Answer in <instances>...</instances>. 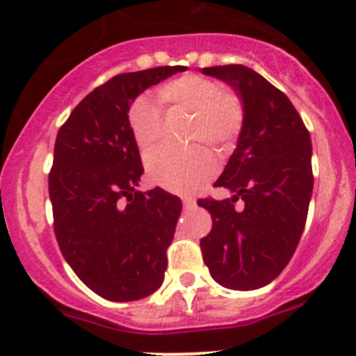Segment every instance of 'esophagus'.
Returning a JSON list of instances; mask_svg holds the SVG:
<instances>
[{
  "mask_svg": "<svg viewBox=\"0 0 356 356\" xmlns=\"http://www.w3.org/2000/svg\"><path fill=\"white\" fill-rule=\"evenodd\" d=\"M196 206H197L196 199H193V197H184L183 199V207L186 209V211H191V209H194Z\"/></svg>",
  "mask_w": 356,
  "mask_h": 356,
  "instance_id": "34e87169",
  "label": "esophagus"
}]
</instances>
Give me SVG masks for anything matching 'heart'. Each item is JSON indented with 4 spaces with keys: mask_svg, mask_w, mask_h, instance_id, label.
Here are the masks:
<instances>
[{
    "mask_svg": "<svg viewBox=\"0 0 356 356\" xmlns=\"http://www.w3.org/2000/svg\"><path fill=\"white\" fill-rule=\"evenodd\" d=\"M160 110L167 115L191 118L188 140L204 143L225 154L236 143L245 124V106L240 97L227 92L222 82L202 74H183L165 82L157 92ZM131 134L140 154L147 155L162 138V116L147 99L139 97L128 111ZM150 181L167 191L193 194L206 186L217 173V159L204 146L186 154L157 150L145 162Z\"/></svg>",
    "mask_w": 356,
    "mask_h": 356,
    "instance_id": "obj_1",
    "label": "heart"
}]
</instances>
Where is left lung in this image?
Here are the masks:
<instances>
[{"label": "left lung", "mask_w": 356, "mask_h": 356, "mask_svg": "<svg viewBox=\"0 0 356 356\" xmlns=\"http://www.w3.org/2000/svg\"><path fill=\"white\" fill-rule=\"evenodd\" d=\"M201 72L227 82L245 106L236 149L216 181L232 197L197 202L212 216L202 257L217 284L256 290L285 269L305 230L314 181L311 136L289 97L251 67Z\"/></svg>", "instance_id": "1"}]
</instances>
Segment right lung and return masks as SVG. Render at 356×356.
<instances>
[{
	"label": "right lung",
	"instance_id": "add662e5",
	"mask_svg": "<svg viewBox=\"0 0 356 356\" xmlns=\"http://www.w3.org/2000/svg\"><path fill=\"white\" fill-rule=\"evenodd\" d=\"M186 66L111 77L58 131L48 191L60 250L102 298L134 301L160 289L181 201L163 189L138 191L144 173L128 111L145 89Z\"/></svg>",
	"mask_w": 356,
	"mask_h": 356
}]
</instances>
